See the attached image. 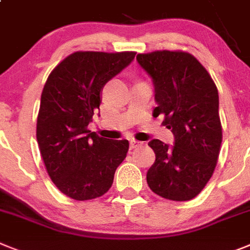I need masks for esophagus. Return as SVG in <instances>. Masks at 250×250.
Returning <instances> with one entry per match:
<instances>
[{
    "instance_id": "34e87169",
    "label": "esophagus",
    "mask_w": 250,
    "mask_h": 250,
    "mask_svg": "<svg viewBox=\"0 0 250 250\" xmlns=\"http://www.w3.org/2000/svg\"><path fill=\"white\" fill-rule=\"evenodd\" d=\"M141 145H142V142L136 141V140H131V141H129V147L131 148H136V147H138V146H141Z\"/></svg>"
}]
</instances>
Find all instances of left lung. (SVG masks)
Returning <instances> with one entry per match:
<instances>
[{
	"instance_id": "obj_1",
	"label": "left lung",
	"mask_w": 250,
	"mask_h": 250,
	"mask_svg": "<svg viewBox=\"0 0 250 250\" xmlns=\"http://www.w3.org/2000/svg\"><path fill=\"white\" fill-rule=\"evenodd\" d=\"M138 63L152 77L157 106L175 144L148 142L156 160L147 184L157 196L189 201L198 196L215 171L222 142L219 93L200 61L184 50H155L137 54Z\"/></svg>"
}]
</instances>
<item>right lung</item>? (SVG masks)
<instances>
[{
    "mask_svg": "<svg viewBox=\"0 0 250 250\" xmlns=\"http://www.w3.org/2000/svg\"><path fill=\"white\" fill-rule=\"evenodd\" d=\"M136 52H75L54 67L42 93L37 141L47 173L76 201L105 194L128 152L127 140H106L87 125L100 91L131 63Z\"/></svg>",
    "mask_w": 250,
    "mask_h": 250,
    "instance_id": "add662e5",
    "label": "right lung"
}]
</instances>
